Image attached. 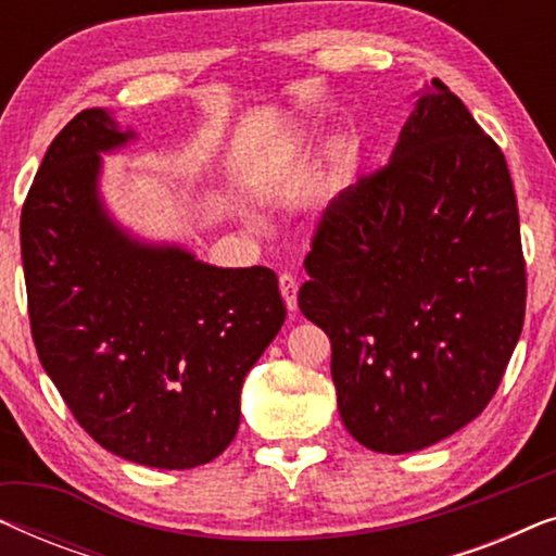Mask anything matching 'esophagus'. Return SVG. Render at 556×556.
Segmentation results:
<instances>
[{
  "instance_id": "esophagus-1",
  "label": "esophagus",
  "mask_w": 556,
  "mask_h": 556,
  "mask_svg": "<svg viewBox=\"0 0 556 556\" xmlns=\"http://www.w3.org/2000/svg\"><path fill=\"white\" fill-rule=\"evenodd\" d=\"M278 286H280V295H283L288 311L299 308V280H295L291 273H283V276L278 278Z\"/></svg>"
}]
</instances>
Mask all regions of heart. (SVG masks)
I'll use <instances>...</instances> for the list:
<instances>
[{
    "instance_id": "obj_1",
    "label": "heart",
    "mask_w": 556,
    "mask_h": 556,
    "mask_svg": "<svg viewBox=\"0 0 556 556\" xmlns=\"http://www.w3.org/2000/svg\"><path fill=\"white\" fill-rule=\"evenodd\" d=\"M303 143H306V139H303V136H299V139H295L291 147H286V149H276V151H268V154H265L261 162H257L253 169H250V187L255 189V192H261V189H268L273 181H276L280 174H283V169H286V154L288 151H295V149H301Z\"/></svg>"
}]
</instances>
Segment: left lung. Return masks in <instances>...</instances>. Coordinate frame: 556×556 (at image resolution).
I'll return each mask as SVG.
<instances>
[{
  "label": "left lung",
  "instance_id": "obj_1",
  "mask_svg": "<svg viewBox=\"0 0 556 556\" xmlns=\"http://www.w3.org/2000/svg\"><path fill=\"white\" fill-rule=\"evenodd\" d=\"M303 316L331 341L341 422L377 453H415L496 394L527 311L504 151L438 78L390 164L333 197L306 255Z\"/></svg>",
  "mask_w": 556,
  "mask_h": 556
}]
</instances>
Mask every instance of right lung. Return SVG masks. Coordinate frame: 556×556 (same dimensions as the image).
Instances as JSON below:
<instances>
[{
  "label": "right lung",
  "instance_id": "obj_1",
  "mask_svg": "<svg viewBox=\"0 0 556 556\" xmlns=\"http://www.w3.org/2000/svg\"><path fill=\"white\" fill-rule=\"evenodd\" d=\"M103 109L50 143L20 240L37 356L80 428L139 466L215 460L240 425V390L286 321L270 268H217L131 238L98 194L101 154L126 147Z\"/></svg>",
  "mask_w": 556,
  "mask_h": 556
}]
</instances>
